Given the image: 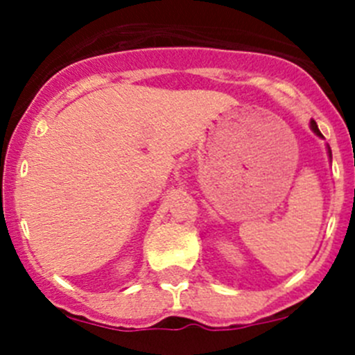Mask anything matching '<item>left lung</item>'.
<instances>
[{"instance_id": "obj_1", "label": "left lung", "mask_w": 355, "mask_h": 355, "mask_svg": "<svg viewBox=\"0 0 355 355\" xmlns=\"http://www.w3.org/2000/svg\"><path fill=\"white\" fill-rule=\"evenodd\" d=\"M311 128H313V132H314V134L318 135V137H323V134H321V132H320V128H318L316 121H314V120H311ZM328 155H330V157H331V151H330V148H328Z\"/></svg>"}]
</instances>
